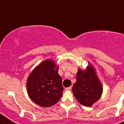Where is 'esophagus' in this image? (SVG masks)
Instances as JSON below:
<instances>
[{
  "label": "esophagus",
  "instance_id": "obj_1",
  "mask_svg": "<svg viewBox=\"0 0 124 124\" xmlns=\"http://www.w3.org/2000/svg\"><path fill=\"white\" fill-rule=\"evenodd\" d=\"M71 88H72V87H71V86H70V87H66V90H67V91H70V90H71Z\"/></svg>",
  "mask_w": 124,
  "mask_h": 124
}]
</instances>
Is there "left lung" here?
<instances>
[{
	"label": "left lung",
	"mask_w": 124,
	"mask_h": 124,
	"mask_svg": "<svg viewBox=\"0 0 124 124\" xmlns=\"http://www.w3.org/2000/svg\"><path fill=\"white\" fill-rule=\"evenodd\" d=\"M72 91L78 101L86 107H91L100 99L102 86L91 64L85 71L78 69Z\"/></svg>",
	"instance_id": "1"
}]
</instances>
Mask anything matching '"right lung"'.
Masks as SVG:
<instances>
[{
    "label": "right lung",
    "mask_w": 124,
    "mask_h": 124,
    "mask_svg": "<svg viewBox=\"0 0 124 124\" xmlns=\"http://www.w3.org/2000/svg\"><path fill=\"white\" fill-rule=\"evenodd\" d=\"M58 66L47 60L34 69L28 76L27 89L30 98L41 107H48L56 104L62 97V78Z\"/></svg>",
    "instance_id": "right-lung-1"
}]
</instances>
